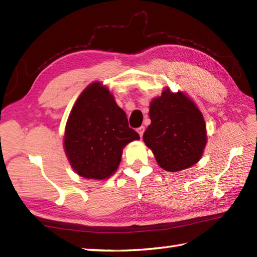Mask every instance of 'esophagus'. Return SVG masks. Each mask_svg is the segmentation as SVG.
Wrapping results in <instances>:
<instances>
[{"mask_svg":"<svg viewBox=\"0 0 257 257\" xmlns=\"http://www.w3.org/2000/svg\"><path fill=\"white\" fill-rule=\"evenodd\" d=\"M137 132H138V134L140 135V137H143V135H144V133H145V127H144V125H141V127H139V128L137 129Z\"/></svg>","mask_w":257,"mask_h":257,"instance_id":"1","label":"esophagus"}]
</instances>
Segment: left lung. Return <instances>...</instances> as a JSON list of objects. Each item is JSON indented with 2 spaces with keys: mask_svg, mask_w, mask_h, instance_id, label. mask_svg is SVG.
<instances>
[{
  "mask_svg": "<svg viewBox=\"0 0 257 257\" xmlns=\"http://www.w3.org/2000/svg\"><path fill=\"white\" fill-rule=\"evenodd\" d=\"M149 116L151 123L144 141L161 168L181 171L201 159L206 144L205 122L192 100L181 91L165 89L151 101Z\"/></svg>",
  "mask_w": 257,
  "mask_h": 257,
  "instance_id": "8db88e82",
  "label": "left lung"
}]
</instances>
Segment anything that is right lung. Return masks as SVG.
I'll use <instances>...</instances> for the list:
<instances>
[{
	"label": "right lung",
	"instance_id": "obj_1",
	"mask_svg": "<svg viewBox=\"0 0 257 257\" xmlns=\"http://www.w3.org/2000/svg\"><path fill=\"white\" fill-rule=\"evenodd\" d=\"M140 139L129 127L107 87L89 85L70 112L64 147L70 166L80 177L102 180L117 170L123 147Z\"/></svg>",
	"mask_w": 257,
	"mask_h": 257
}]
</instances>
